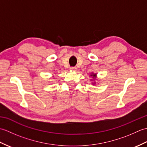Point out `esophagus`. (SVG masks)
Masks as SVG:
<instances>
[{
	"mask_svg": "<svg viewBox=\"0 0 147 147\" xmlns=\"http://www.w3.org/2000/svg\"><path fill=\"white\" fill-rule=\"evenodd\" d=\"M70 70L73 71H77V68L75 67H70Z\"/></svg>",
	"mask_w": 147,
	"mask_h": 147,
	"instance_id": "1",
	"label": "esophagus"
}]
</instances>
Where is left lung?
Segmentation results:
<instances>
[{"mask_svg":"<svg viewBox=\"0 0 147 147\" xmlns=\"http://www.w3.org/2000/svg\"><path fill=\"white\" fill-rule=\"evenodd\" d=\"M90 76H92L93 78H96V74H94V73H92L91 74H90ZM93 84H94V83H93Z\"/></svg>","mask_w":147,"mask_h":147,"instance_id":"left-lung-1","label":"left lung"}]
</instances>
